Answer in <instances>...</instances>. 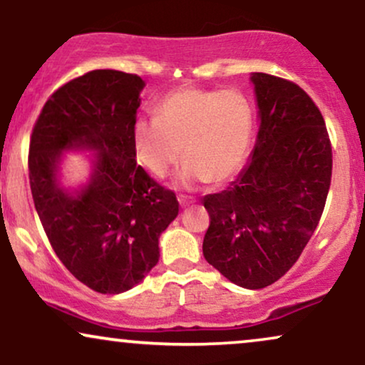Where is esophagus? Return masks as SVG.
<instances>
[{
  "mask_svg": "<svg viewBox=\"0 0 365 365\" xmlns=\"http://www.w3.org/2000/svg\"><path fill=\"white\" fill-rule=\"evenodd\" d=\"M178 202H180V206H182V207H185V206H188V204H190V200H188L187 197L180 195V197H178Z\"/></svg>",
  "mask_w": 365,
  "mask_h": 365,
  "instance_id": "obj_1",
  "label": "esophagus"
}]
</instances>
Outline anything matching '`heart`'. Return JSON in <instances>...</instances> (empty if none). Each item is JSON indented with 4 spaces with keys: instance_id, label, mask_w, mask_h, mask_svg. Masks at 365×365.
I'll use <instances>...</instances> for the list:
<instances>
[{
    "instance_id": "b5f03b06",
    "label": "heart",
    "mask_w": 365,
    "mask_h": 365,
    "mask_svg": "<svg viewBox=\"0 0 365 365\" xmlns=\"http://www.w3.org/2000/svg\"><path fill=\"white\" fill-rule=\"evenodd\" d=\"M158 116H140L132 130L137 161L165 177L182 156L173 185L228 182L244 166L254 133V104L238 89L180 87L158 103Z\"/></svg>"
}]
</instances>
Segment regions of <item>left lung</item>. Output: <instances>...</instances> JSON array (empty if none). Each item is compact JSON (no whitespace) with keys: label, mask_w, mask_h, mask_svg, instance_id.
<instances>
[{"label":"left lung","mask_w":365,"mask_h":365,"mask_svg":"<svg viewBox=\"0 0 365 365\" xmlns=\"http://www.w3.org/2000/svg\"><path fill=\"white\" fill-rule=\"evenodd\" d=\"M259 132L249 165L220 194L202 254L226 279L269 287L297 262L319 223L331 183V144L321 111L297 83L252 73Z\"/></svg>","instance_id":"left-lung-1"}]
</instances>
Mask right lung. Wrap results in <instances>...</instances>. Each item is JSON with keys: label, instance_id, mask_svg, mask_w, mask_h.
<instances>
[{"label": "right lung", "instance_id": "obj_1", "mask_svg": "<svg viewBox=\"0 0 365 365\" xmlns=\"http://www.w3.org/2000/svg\"><path fill=\"white\" fill-rule=\"evenodd\" d=\"M145 82L118 70H92L44 104L29 149V180L49 244L78 282L123 293L159 261V237L178 200L137 165L132 130ZM65 152H92L86 184L65 187Z\"/></svg>", "mask_w": 365, "mask_h": 365}]
</instances>
